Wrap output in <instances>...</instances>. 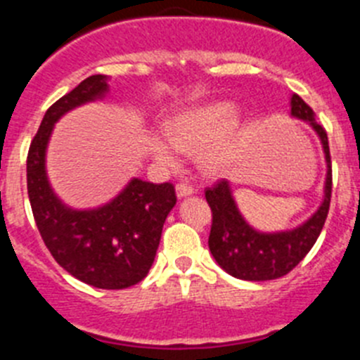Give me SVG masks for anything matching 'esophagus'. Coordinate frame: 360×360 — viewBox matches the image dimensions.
I'll list each match as a JSON object with an SVG mask.
<instances>
[{
    "mask_svg": "<svg viewBox=\"0 0 360 360\" xmlns=\"http://www.w3.org/2000/svg\"><path fill=\"white\" fill-rule=\"evenodd\" d=\"M193 193H195V187L189 186V184H187V182L176 184V195H178V198H184V196H191V195H193Z\"/></svg>",
    "mask_w": 360,
    "mask_h": 360,
    "instance_id": "1",
    "label": "esophagus"
}]
</instances>
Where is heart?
Returning <instances> with one entry per match:
<instances>
[{
	"mask_svg": "<svg viewBox=\"0 0 360 360\" xmlns=\"http://www.w3.org/2000/svg\"><path fill=\"white\" fill-rule=\"evenodd\" d=\"M236 122V108L229 103L189 108L165 122V136L151 141V151L158 160L174 164L178 149H198V164L205 173H224L234 158V142L227 135Z\"/></svg>",
	"mask_w": 360,
	"mask_h": 360,
	"instance_id": "b5f03b06",
	"label": "heart"
}]
</instances>
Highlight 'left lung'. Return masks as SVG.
Returning <instances> with one entry per match:
<instances>
[{"mask_svg": "<svg viewBox=\"0 0 360 360\" xmlns=\"http://www.w3.org/2000/svg\"><path fill=\"white\" fill-rule=\"evenodd\" d=\"M292 115L303 119L316 129L323 142L328 174L324 186V200L307 224L294 231L263 234L250 227L232 200L227 180H219L205 189V200L212 212L209 249L218 265L231 276L245 281H269L287 276L310 252L319 238L332 198V160L326 129L317 124L316 113L299 95H292Z\"/></svg>", "mask_w": 360, "mask_h": 360, "instance_id": "1", "label": "left lung"}]
</instances>
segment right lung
<instances>
[{"label": "right lung", "mask_w": 360, "mask_h": 360, "mask_svg": "<svg viewBox=\"0 0 360 360\" xmlns=\"http://www.w3.org/2000/svg\"><path fill=\"white\" fill-rule=\"evenodd\" d=\"M106 75H91L46 110L27 157V189L32 214L46 249L79 281L104 290H120L148 276L162 227L176 203L171 182L133 178L104 207L73 211L59 202L44 171V153L53 124L75 106L103 97Z\"/></svg>", "instance_id": "add662e5"}]
</instances>
